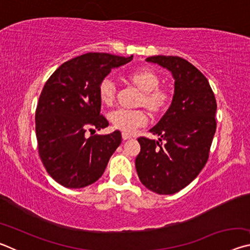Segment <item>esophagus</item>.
<instances>
[{"instance_id":"esophagus-1","label":"esophagus","mask_w":250,"mask_h":250,"mask_svg":"<svg viewBox=\"0 0 250 250\" xmlns=\"http://www.w3.org/2000/svg\"><path fill=\"white\" fill-rule=\"evenodd\" d=\"M130 138H131V135L129 133L122 132V139H124V140H128V139H130Z\"/></svg>"}]
</instances>
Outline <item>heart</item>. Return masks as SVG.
Masks as SVG:
<instances>
[{
    "label": "heart",
    "instance_id": "heart-1",
    "mask_svg": "<svg viewBox=\"0 0 250 250\" xmlns=\"http://www.w3.org/2000/svg\"><path fill=\"white\" fill-rule=\"evenodd\" d=\"M130 78L143 91L142 104L152 111H159L167 104V95L164 90L158 89L160 84L159 76L150 68H140L131 73ZM98 94L101 103L111 104L116 99L117 83L115 79L107 76L101 80L98 86ZM110 122L116 129L126 133H133L139 128L147 124V116L142 110H131L119 108L109 115Z\"/></svg>",
    "mask_w": 250,
    "mask_h": 250
}]
</instances>
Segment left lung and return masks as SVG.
<instances>
[{
	"instance_id": "left-lung-1",
	"label": "left lung",
	"mask_w": 250,
	"mask_h": 250,
	"mask_svg": "<svg viewBox=\"0 0 250 250\" xmlns=\"http://www.w3.org/2000/svg\"><path fill=\"white\" fill-rule=\"evenodd\" d=\"M146 62L168 69L174 77L172 104L150 131L159 141L138 139L135 167L141 183L158 194H174L205 167L216 131L217 104L208 80L195 66L177 56H152Z\"/></svg>"
}]
</instances>
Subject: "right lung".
<instances>
[{"instance_id":"obj_1","label":"right lung","mask_w":250,"mask_h":250,"mask_svg":"<svg viewBox=\"0 0 250 250\" xmlns=\"http://www.w3.org/2000/svg\"><path fill=\"white\" fill-rule=\"evenodd\" d=\"M132 57L87 53L59 66L46 82L35 113L37 146L46 171L65 188L95 183L120 146V131L89 138L84 133L108 126L100 115L98 86L112 68Z\"/></svg>"}]
</instances>
